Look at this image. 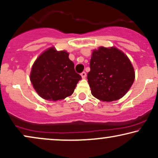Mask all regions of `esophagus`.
Masks as SVG:
<instances>
[{"instance_id": "34e87169", "label": "esophagus", "mask_w": 158, "mask_h": 158, "mask_svg": "<svg viewBox=\"0 0 158 158\" xmlns=\"http://www.w3.org/2000/svg\"><path fill=\"white\" fill-rule=\"evenodd\" d=\"M81 77H82V78L84 79L85 77V76H86V73H85V72H83V73L81 74Z\"/></svg>"}]
</instances>
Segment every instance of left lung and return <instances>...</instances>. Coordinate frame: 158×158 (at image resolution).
I'll list each match as a JSON object with an SVG mask.
<instances>
[{
    "label": "left lung",
    "instance_id": "1",
    "mask_svg": "<svg viewBox=\"0 0 158 158\" xmlns=\"http://www.w3.org/2000/svg\"><path fill=\"white\" fill-rule=\"evenodd\" d=\"M90 72L87 79L91 94L103 102H112L123 97L135 80L131 61L116 47H100L93 50Z\"/></svg>",
    "mask_w": 158,
    "mask_h": 158
}]
</instances>
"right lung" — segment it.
Masks as SVG:
<instances>
[{"label": "right lung", "instance_id": "1", "mask_svg": "<svg viewBox=\"0 0 158 158\" xmlns=\"http://www.w3.org/2000/svg\"><path fill=\"white\" fill-rule=\"evenodd\" d=\"M81 79V76L75 73L69 52L58 51L54 46L38 56L30 73V81L39 96L50 101L61 100L71 96Z\"/></svg>", "mask_w": 158, "mask_h": 158}]
</instances>
